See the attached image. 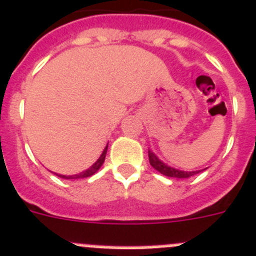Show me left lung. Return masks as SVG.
I'll return each mask as SVG.
<instances>
[{
	"label": "left lung",
	"instance_id": "left-lung-1",
	"mask_svg": "<svg viewBox=\"0 0 256 256\" xmlns=\"http://www.w3.org/2000/svg\"><path fill=\"white\" fill-rule=\"evenodd\" d=\"M148 154H149L150 166H152L155 170H158L159 173L163 174V176H170V178H190V176H196V174H198L200 172V170H193V172L179 170V169L172 168V166H166V163H163V162H162L160 159H159V158L152 152V150H149Z\"/></svg>",
	"mask_w": 256,
	"mask_h": 256
}]
</instances>
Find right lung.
I'll return each instance as SVG.
<instances>
[{
  "label": "right lung",
  "instance_id": "add662e5",
  "mask_svg": "<svg viewBox=\"0 0 256 256\" xmlns=\"http://www.w3.org/2000/svg\"><path fill=\"white\" fill-rule=\"evenodd\" d=\"M107 148H108V144L106 145V148L104 149V152H102L101 156L97 159V162H96L94 164H93L92 166H90V168L87 169V170L82 172V173H78V174H73V176H63V174H56L58 176H60V178L63 179H80V178H88V176H93L94 173H97V170H98L102 166V164H104V158H106V152H107Z\"/></svg>",
  "mask_w": 256,
  "mask_h": 256
}]
</instances>
